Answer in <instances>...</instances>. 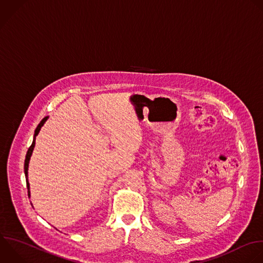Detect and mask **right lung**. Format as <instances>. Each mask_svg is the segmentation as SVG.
Returning <instances> with one entry per match:
<instances>
[{
    "instance_id": "right-lung-1",
    "label": "right lung",
    "mask_w": 263,
    "mask_h": 263,
    "mask_svg": "<svg viewBox=\"0 0 263 263\" xmlns=\"http://www.w3.org/2000/svg\"><path fill=\"white\" fill-rule=\"evenodd\" d=\"M48 117H45L41 122L40 124L37 126L36 130H35V134H34V139H33V142L31 144V146L29 147L28 149V153L26 155V159H25V174H26V181H27V188H28V193H29V197H30V184L28 182V168H29V162H30V159H31V156H32V153H33V149L35 147V140H36V136L38 135L41 127L44 125V123L47 121Z\"/></svg>"
}]
</instances>
